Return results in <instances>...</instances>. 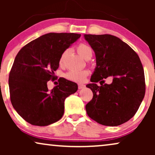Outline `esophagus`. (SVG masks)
Returning <instances> with one entry per match:
<instances>
[{
	"mask_svg": "<svg viewBox=\"0 0 155 155\" xmlns=\"http://www.w3.org/2000/svg\"><path fill=\"white\" fill-rule=\"evenodd\" d=\"M85 87V85H84V84H78V89H80V90H81V89H83Z\"/></svg>",
	"mask_w": 155,
	"mask_h": 155,
	"instance_id": "esophagus-1",
	"label": "esophagus"
}]
</instances>
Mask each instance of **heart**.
<instances>
[{"instance_id": "obj_1", "label": "heart", "mask_w": 155, "mask_h": 155, "mask_svg": "<svg viewBox=\"0 0 155 155\" xmlns=\"http://www.w3.org/2000/svg\"><path fill=\"white\" fill-rule=\"evenodd\" d=\"M77 51L80 56L82 58L85 59V60H88L90 59L91 57L92 56V50L90 46L87 45L85 44H80L78 45L77 48ZM65 55V52L63 53L62 56H61L60 58V63H62L64 59ZM89 72L86 70H80V71H77V70H72L68 72L67 73L65 74V78L66 79L71 80L73 82H82L85 79V78L88 75Z\"/></svg>"}]
</instances>
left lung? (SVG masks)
I'll return each instance as SVG.
<instances>
[{
  "label": "left lung",
  "instance_id": "8db88e82",
  "mask_svg": "<svg viewBox=\"0 0 155 155\" xmlns=\"http://www.w3.org/2000/svg\"><path fill=\"white\" fill-rule=\"evenodd\" d=\"M94 50L97 66L87 84L93 98L85 106L87 115L104 126H117L135 115L145 93L144 70L139 56L130 46L110 35H84ZM113 81L103 84L108 77ZM100 81L101 86L96 82Z\"/></svg>",
  "mask_w": 155,
  "mask_h": 155
}]
</instances>
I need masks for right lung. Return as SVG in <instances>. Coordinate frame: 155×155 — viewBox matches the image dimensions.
Returning <instances> with one entry per match:
<instances>
[{"label":"right lung","mask_w":155,"mask_h":155,"mask_svg":"<svg viewBox=\"0 0 155 155\" xmlns=\"http://www.w3.org/2000/svg\"><path fill=\"white\" fill-rule=\"evenodd\" d=\"M75 33H48L26 44L15 58L10 72V101L18 114L34 126H46L60 120L64 101L78 84L65 78L48 90L61 56L80 37Z\"/></svg>","instance_id":"right-lung-1"}]
</instances>
